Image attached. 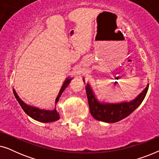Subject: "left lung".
Wrapping results in <instances>:
<instances>
[{"label":"left lung","instance_id":"obj_1","mask_svg":"<svg viewBox=\"0 0 159 159\" xmlns=\"http://www.w3.org/2000/svg\"><path fill=\"white\" fill-rule=\"evenodd\" d=\"M148 84L145 90L136 98L130 102L121 103H101L95 98L89 84L85 87L90 114L93 118L98 121L108 123H114L126 118L134 111L144 100L148 90Z\"/></svg>","mask_w":159,"mask_h":159}]
</instances>
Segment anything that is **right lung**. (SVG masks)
Instances as JSON below:
<instances>
[{
    "instance_id": "obj_1",
    "label": "right lung",
    "mask_w": 159,
    "mask_h": 159,
    "mask_svg": "<svg viewBox=\"0 0 159 159\" xmlns=\"http://www.w3.org/2000/svg\"><path fill=\"white\" fill-rule=\"evenodd\" d=\"M72 80L71 78H68L65 80L64 84L62 85V88L61 89L59 93H58V95L56 98V103H57L59 100V98L61 95L63 91L65 90V88L68 86V84L70 83L71 80ZM14 91V96L16 98L17 101L19 102V105L21 106V107L22 108L26 114H27L28 116H30L31 118H32L34 120L40 121V122H44V123H48V122H52V121H57L60 119L59 114L56 111V109L53 111H48V110H44V109H39L38 108L33 107V106H28L27 104L24 103V102L21 101L18 95H17V93L16 91L14 89L13 90Z\"/></svg>"
}]
</instances>
